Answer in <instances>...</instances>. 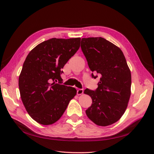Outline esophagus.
<instances>
[{"label":"esophagus","mask_w":154,"mask_h":154,"mask_svg":"<svg viewBox=\"0 0 154 154\" xmlns=\"http://www.w3.org/2000/svg\"><path fill=\"white\" fill-rule=\"evenodd\" d=\"M83 89H82V88H79V89H78V90L77 91V94H78V95H81V94H82L83 93Z\"/></svg>","instance_id":"1"}]
</instances>
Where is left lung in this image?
<instances>
[{
	"mask_svg": "<svg viewBox=\"0 0 154 154\" xmlns=\"http://www.w3.org/2000/svg\"><path fill=\"white\" fill-rule=\"evenodd\" d=\"M81 48L92 77H100L96 90L84 91L92 100L86 114L97 125H109L122 117L130 98L131 74L125 57L119 47L102 37L83 38Z\"/></svg>",
	"mask_w": 154,
	"mask_h": 154,
	"instance_id": "8db88e82",
	"label": "left lung"
}]
</instances>
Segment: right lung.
<instances>
[{"label": "right lung", "mask_w": 154, "mask_h": 154, "mask_svg": "<svg viewBox=\"0 0 154 154\" xmlns=\"http://www.w3.org/2000/svg\"><path fill=\"white\" fill-rule=\"evenodd\" d=\"M81 38L45 41L32 50L19 77L21 100L37 123L48 125L65 112L77 91L63 85L62 69L80 47Z\"/></svg>", "instance_id": "add662e5"}]
</instances>
